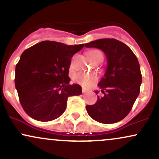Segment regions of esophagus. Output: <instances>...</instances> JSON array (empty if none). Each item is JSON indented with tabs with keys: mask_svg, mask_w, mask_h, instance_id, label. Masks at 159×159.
<instances>
[{
	"mask_svg": "<svg viewBox=\"0 0 159 159\" xmlns=\"http://www.w3.org/2000/svg\"><path fill=\"white\" fill-rule=\"evenodd\" d=\"M87 90H85V89H82V93H87Z\"/></svg>",
	"mask_w": 159,
	"mask_h": 159,
	"instance_id": "obj_1",
	"label": "esophagus"
}]
</instances>
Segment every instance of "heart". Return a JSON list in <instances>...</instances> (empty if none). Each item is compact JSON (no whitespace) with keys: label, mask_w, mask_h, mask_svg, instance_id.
Returning <instances> with one entry per match:
<instances>
[{"label":"heart","mask_w":159,"mask_h":159,"mask_svg":"<svg viewBox=\"0 0 159 159\" xmlns=\"http://www.w3.org/2000/svg\"><path fill=\"white\" fill-rule=\"evenodd\" d=\"M87 54H88L89 58H90V60L98 57H103L102 52L98 50H91L87 53ZM74 80L77 82V83L80 84L83 86V87H90V85H92L96 81V75L92 74L78 73L75 75Z\"/></svg>","instance_id":"b5f03b06"}]
</instances>
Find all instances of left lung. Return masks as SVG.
<instances>
[{"label":"left lung","instance_id":"1","mask_svg":"<svg viewBox=\"0 0 159 159\" xmlns=\"http://www.w3.org/2000/svg\"><path fill=\"white\" fill-rule=\"evenodd\" d=\"M87 48L102 50L107 58L104 77L98 84L102 96L87 113L98 123H117L129 114L140 93L142 81L138 58L128 45L115 39H100L85 44ZM96 95L98 91L96 90Z\"/></svg>","mask_w":159,"mask_h":159}]
</instances>
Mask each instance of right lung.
<instances>
[{"label":"right lung","instance_id":"1","mask_svg":"<svg viewBox=\"0 0 159 159\" xmlns=\"http://www.w3.org/2000/svg\"><path fill=\"white\" fill-rule=\"evenodd\" d=\"M84 46L43 41L21 54L16 66L15 86L30 117L41 122L55 120L65 111L69 96L82 93L79 84H69L68 74L72 56Z\"/></svg>","mask_w":159,"mask_h":159}]
</instances>
